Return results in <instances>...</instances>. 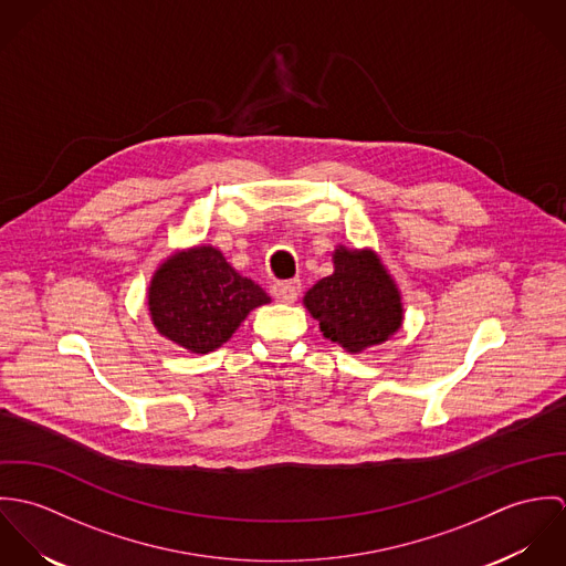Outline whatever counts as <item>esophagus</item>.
Here are the masks:
<instances>
[{
	"label": "esophagus",
	"mask_w": 566,
	"mask_h": 566,
	"mask_svg": "<svg viewBox=\"0 0 566 566\" xmlns=\"http://www.w3.org/2000/svg\"><path fill=\"white\" fill-rule=\"evenodd\" d=\"M272 294L276 301L281 303H294L301 294V281L294 279V281H279L272 285Z\"/></svg>",
	"instance_id": "obj_1"
}]
</instances>
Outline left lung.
Returning a JSON list of instances; mask_svg holds the SVG:
<instances>
[{
  "label": "left lung",
  "mask_w": 566,
  "mask_h": 566,
  "mask_svg": "<svg viewBox=\"0 0 566 566\" xmlns=\"http://www.w3.org/2000/svg\"><path fill=\"white\" fill-rule=\"evenodd\" d=\"M333 263L335 272L305 294V307L321 323L324 337L350 353L386 342L401 326L403 310L377 254L337 248Z\"/></svg>",
  "instance_id": "left-lung-1"
}]
</instances>
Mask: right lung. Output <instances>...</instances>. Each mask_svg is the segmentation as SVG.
Here are the masks:
<instances>
[{"mask_svg": "<svg viewBox=\"0 0 566 566\" xmlns=\"http://www.w3.org/2000/svg\"><path fill=\"white\" fill-rule=\"evenodd\" d=\"M268 294L227 263L213 245L174 254L157 270L148 305L167 339L191 353L222 346Z\"/></svg>", "mask_w": 566, "mask_h": 566, "instance_id": "obj_1", "label": "right lung"}]
</instances>
